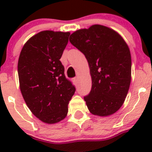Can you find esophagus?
Wrapping results in <instances>:
<instances>
[{"mask_svg":"<svg viewBox=\"0 0 152 152\" xmlns=\"http://www.w3.org/2000/svg\"><path fill=\"white\" fill-rule=\"evenodd\" d=\"M73 82H74V84H77V77H75V78H73Z\"/></svg>","mask_w":152,"mask_h":152,"instance_id":"34e87169","label":"esophagus"}]
</instances>
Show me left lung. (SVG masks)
<instances>
[{
  "mask_svg": "<svg viewBox=\"0 0 152 152\" xmlns=\"http://www.w3.org/2000/svg\"><path fill=\"white\" fill-rule=\"evenodd\" d=\"M70 42L85 56L92 88L84 97L90 112L107 116L119 110L131 82L132 60L128 45L120 35L102 25L75 31Z\"/></svg>",
  "mask_w": 152,
  "mask_h": 152,
  "instance_id": "left-lung-1",
  "label": "left lung"
}]
</instances>
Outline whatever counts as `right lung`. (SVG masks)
I'll return each mask as SVG.
<instances>
[{"label":"right lung","mask_w":152,"mask_h":152,"mask_svg":"<svg viewBox=\"0 0 152 152\" xmlns=\"http://www.w3.org/2000/svg\"><path fill=\"white\" fill-rule=\"evenodd\" d=\"M69 36V32L42 31L26 42L19 57L23 97L33 115L48 124L65 118L75 92L60 61Z\"/></svg>","instance_id":"right-lung-1"}]
</instances>
